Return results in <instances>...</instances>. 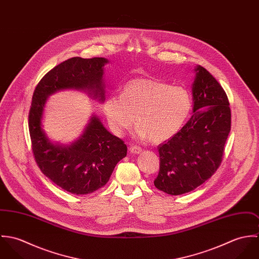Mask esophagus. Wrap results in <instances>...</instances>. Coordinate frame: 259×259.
I'll return each instance as SVG.
<instances>
[{"label": "esophagus", "instance_id": "esophagus-1", "mask_svg": "<svg viewBox=\"0 0 259 259\" xmlns=\"http://www.w3.org/2000/svg\"><path fill=\"white\" fill-rule=\"evenodd\" d=\"M130 151H131V153H133V154H139V153H141L142 148H139V147H131Z\"/></svg>", "mask_w": 259, "mask_h": 259}]
</instances>
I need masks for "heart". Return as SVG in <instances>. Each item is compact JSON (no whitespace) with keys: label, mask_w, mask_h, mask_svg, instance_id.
Listing matches in <instances>:
<instances>
[{"label":"heart","mask_w":259,"mask_h":259,"mask_svg":"<svg viewBox=\"0 0 259 259\" xmlns=\"http://www.w3.org/2000/svg\"><path fill=\"white\" fill-rule=\"evenodd\" d=\"M191 98L185 88L153 77H137L127 81L121 95L106 99L103 111L112 133L122 136L134 123V137L160 144L171 139L185 124L190 111Z\"/></svg>","instance_id":"1"}]
</instances>
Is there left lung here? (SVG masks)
Segmentation results:
<instances>
[{
  "instance_id": "1",
  "label": "left lung",
  "mask_w": 259,
  "mask_h": 259,
  "mask_svg": "<svg viewBox=\"0 0 259 259\" xmlns=\"http://www.w3.org/2000/svg\"><path fill=\"white\" fill-rule=\"evenodd\" d=\"M193 72V113L178 134L158 146L154 186L170 195L189 192L211 178L222 163L230 132V108L222 85L201 66Z\"/></svg>"
}]
</instances>
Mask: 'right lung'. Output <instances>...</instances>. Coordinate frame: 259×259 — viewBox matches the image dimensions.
I'll return each mask as SVG.
<instances>
[{
	"instance_id": "add662e5",
	"label": "right lung",
	"mask_w": 259,
	"mask_h": 259,
	"mask_svg": "<svg viewBox=\"0 0 259 259\" xmlns=\"http://www.w3.org/2000/svg\"><path fill=\"white\" fill-rule=\"evenodd\" d=\"M108 63L106 58L69 59L46 74L33 95L29 130L37 165L55 185L76 195L92 193L106 185L116 163L125 157L127 148L96 114H92L73 143H55L42 128L44 111L49 97L64 90L79 91L104 103Z\"/></svg>"
}]
</instances>
